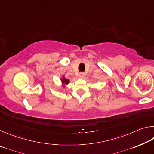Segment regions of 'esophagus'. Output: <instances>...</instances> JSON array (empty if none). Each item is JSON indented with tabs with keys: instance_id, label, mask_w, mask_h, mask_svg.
I'll return each mask as SVG.
<instances>
[{
	"instance_id": "1",
	"label": "esophagus",
	"mask_w": 154,
	"mask_h": 154,
	"mask_svg": "<svg viewBox=\"0 0 154 154\" xmlns=\"http://www.w3.org/2000/svg\"><path fill=\"white\" fill-rule=\"evenodd\" d=\"M79 77L80 78H82V79H84L85 77V74L84 72H80L79 75Z\"/></svg>"
}]
</instances>
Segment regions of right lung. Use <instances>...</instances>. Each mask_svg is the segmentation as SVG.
<instances>
[{
    "label": "right lung",
    "mask_w": 154,
    "mask_h": 154,
    "mask_svg": "<svg viewBox=\"0 0 154 154\" xmlns=\"http://www.w3.org/2000/svg\"><path fill=\"white\" fill-rule=\"evenodd\" d=\"M61 82H62V85H67L68 83H69V79H66V78H65L64 77H63L61 79Z\"/></svg>",
    "instance_id": "obj_1"
}]
</instances>
